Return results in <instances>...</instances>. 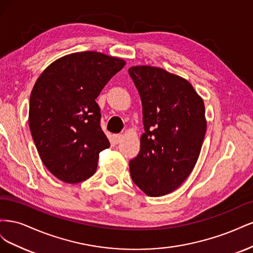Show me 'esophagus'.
<instances>
[{
    "instance_id": "34e87169",
    "label": "esophagus",
    "mask_w": 253,
    "mask_h": 253,
    "mask_svg": "<svg viewBox=\"0 0 253 253\" xmlns=\"http://www.w3.org/2000/svg\"><path fill=\"white\" fill-rule=\"evenodd\" d=\"M122 138H124V135L122 134H116V135H114V140H115V142H120L121 140H122Z\"/></svg>"
}]
</instances>
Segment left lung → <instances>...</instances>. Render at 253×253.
Segmentation results:
<instances>
[{
  "mask_svg": "<svg viewBox=\"0 0 253 253\" xmlns=\"http://www.w3.org/2000/svg\"><path fill=\"white\" fill-rule=\"evenodd\" d=\"M142 103L144 133L131 177L149 196L173 192L197 162L207 129L203 99L191 83L163 68H128Z\"/></svg>",
  "mask_w": 253,
  "mask_h": 253,
  "instance_id": "8db88e82",
  "label": "left lung"
}]
</instances>
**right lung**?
I'll list each match as a JSON object with an SVG mask.
<instances>
[{
	"instance_id": "1",
	"label": "right lung",
	"mask_w": 253,
	"mask_h": 253,
	"mask_svg": "<svg viewBox=\"0 0 253 253\" xmlns=\"http://www.w3.org/2000/svg\"><path fill=\"white\" fill-rule=\"evenodd\" d=\"M126 65L120 58L81 51L52 62L30 94L28 124L40 158L60 180L78 183L97 170L110 147L96 98Z\"/></svg>"
}]
</instances>
